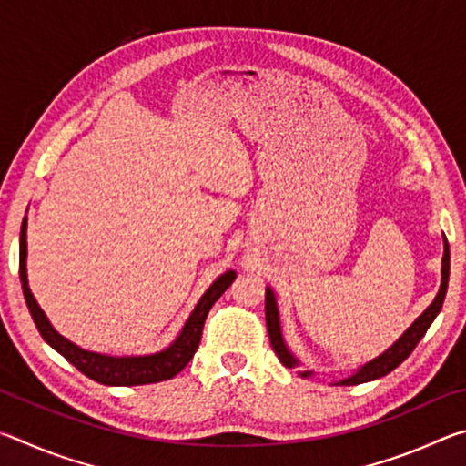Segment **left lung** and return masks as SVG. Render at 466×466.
I'll return each instance as SVG.
<instances>
[{
  "instance_id": "left-lung-1",
  "label": "left lung",
  "mask_w": 466,
  "mask_h": 466,
  "mask_svg": "<svg viewBox=\"0 0 466 466\" xmlns=\"http://www.w3.org/2000/svg\"><path fill=\"white\" fill-rule=\"evenodd\" d=\"M448 275H451V250H448V240L444 236V257H441V283L436 298L433 302L425 309L420 317L415 319V322L409 327L403 335H400L397 341H394L389 350L382 351L380 356L366 361L364 366H360L356 372L351 376H345L341 380H337L333 384H341V386H353V384H361V382H370L376 380V378H382L386 374H390L394 368L403 364V361L411 356V351L415 350V345L421 341V337L425 335V330L430 329V325L441 310V304H444L446 298V289H448ZM265 320H267V330H269V339H271V347L273 351L278 353L279 361L286 368H299L302 361H299L294 353L289 351V347L283 339L281 333V322H279V309H278V298H275V291L271 286L265 288ZM298 376L302 378H310L314 376V370H298Z\"/></svg>"
}]
</instances>
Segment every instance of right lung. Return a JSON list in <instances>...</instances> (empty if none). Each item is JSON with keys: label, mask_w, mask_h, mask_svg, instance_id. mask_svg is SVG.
I'll list each match as a JSON object with an SVG mask.
<instances>
[{"label": "right lung", "mask_w": 466, "mask_h": 466, "mask_svg": "<svg viewBox=\"0 0 466 466\" xmlns=\"http://www.w3.org/2000/svg\"><path fill=\"white\" fill-rule=\"evenodd\" d=\"M26 228L28 219L25 218L20 228V281H22V291H25L26 306L30 314H33V320L38 329V333L49 343L55 351L61 353L69 364H74L82 374H86L92 380L106 386H137V384H152V382H162L170 380L172 376H177L180 370H183L191 358L195 356L197 347L201 341L203 325L205 319L211 310L219 296L230 288V283L236 279V271L228 269L226 273L219 275V278L211 283V286L205 289V294L199 298V302L195 304L193 312L188 314L185 320L183 329L177 335L175 341L168 347L147 353V356H108V353H98V351H88L82 350L80 345L69 341L57 330L46 319L41 306L33 296V291L28 288V273H26V257H28V244H26Z\"/></svg>", "instance_id": "1"}]
</instances>
